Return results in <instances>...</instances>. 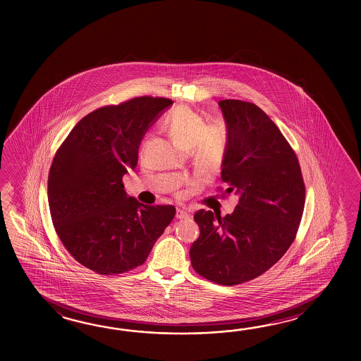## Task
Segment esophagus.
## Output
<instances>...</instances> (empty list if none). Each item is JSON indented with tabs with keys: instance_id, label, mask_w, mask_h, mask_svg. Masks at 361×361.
<instances>
[{
	"instance_id": "1",
	"label": "esophagus",
	"mask_w": 361,
	"mask_h": 361,
	"mask_svg": "<svg viewBox=\"0 0 361 361\" xmlns=\"http://www.w3.org/2000/svg\"><path fill=\"white\" fill-rule=\"evenodd\" d=\"M176 216H177L178 219H185V218H188V216H190V213H188L187 210H184V209L178 207Z\"/></svg>"
}]
</instances>
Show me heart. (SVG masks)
<instances>
[{
  "label": "heart",
  "instance_id": "heart-1",
  "mask_svg": "<svg viewBox=\"0 0 361 361\" xmlns=\"http://www.w3.org/2000/svg\"><path fill=\"white\" fill-rule=\"evenodd\" d=\"M168 130L177 143L185 151L193 150V159L200 171L214 169L222 159L224 140L218 128H205L201 116L190 108H178L168 120Z\"/></svg>",
  "mask_w": 361,
  "mask_h": 361
}]
</instances>
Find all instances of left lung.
<instances>
[{
    "label": "left lung",
    "instance_id": "8db88e82",
    "mask_svg": "<svg viewBox=\"0 0 361 361\" xmlns=\"http://www.w3.org/2000/svg\"><path fill=\"white\" fill-rule=\"evenodd\" d=\"M227 140L222 180L238 196L233 213L195 214L200 236L192 267L221 285L249 281L271 269L292 245L305 207L300 162L275 123L243 100L219 102Z\"/></svg>",
    "mask_w": 361,
    "mask_h": 361
}]
</instances>
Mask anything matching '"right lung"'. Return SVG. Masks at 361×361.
I'll list each match as a JSON object with an SVG mask.
<instances>
[{"label": "right lung", "instance_id": "1", "mask_svg": "<svg viewBox=\"0 0 361 361\" xmlns=\"http://www.w3.org/2000/svg\"><path fill=\"white\" fill-rule=\"evenodd\" d=\"M173 104L140 97L85 116L59 147L47 200L63 245L82 266L116 275L146 262L176 215L173 205H143L128 196L123 177L138 164L147 130Z\"/></svg>", "mask_w": 361, "mask_h": 361}]
</instances>
